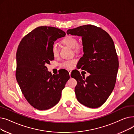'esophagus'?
Returning a JSON list of instances; mask_svg holds the SVG:
<instances>
[{
	"mask_svg": "<svg viewBox=\"0 0 134 134\" xmlns=\"http://www.w3.org/2000/svg\"><path fill=\"white\" fill-rule=\"evenodd\" d=\"M71 72H72V71H71V70H68V73L69 74V76H71Z\"/></svg>",
	"mask_w": 134,
	"mask_h": 134,
	"instance_id": "1",
	"label": "esophagus"
}]
</instances>
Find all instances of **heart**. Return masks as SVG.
<instances>
[{
	"label": "heart",
	"instance_id": "b5f03b06",
	"mask_svg": "<svg viewBox=\"0 0 134 134\" xmlns=\"http://www.w3.org/2000/svg\"><path fill=\"white\" fill-rule=\"evenodd\" d=\"M61 43L69 48L72 49H75V51H78L79 50L80 47L78 46V41L76 37L72 36H66L61 41ZM51 51L54 57H56L59 54V49L57 45V44L54 43L51 48ZM76 63V60L75 59H73L71 60H67L63 61L61 66L63 67L71 69L73 67L75 63Z\"/></svg>",
	"mask_w": 134,
	"mask_h": 134
}]
</instances>
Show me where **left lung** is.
Segmentation results:
<instances>
[{
	"label": "left lung",
	"mask_w": 134,
	"mask_h": 134,
	"mask_svg": "<svg viewBox=\"0 0 134 134\" xmlns=\"http://www.w3.org/2000/svg\"><path fill=\"white\" fill-rule=\"evenodd\" d=\"M68 35L82 37L83 55L79 67L90 73L86 78L77 71L76 99L90 108H97L107 101L116 81L119 62L114 41L102 28L92 25L68 29Z\"/></svg>",
	"instance_id": "1"
}]
</instances>
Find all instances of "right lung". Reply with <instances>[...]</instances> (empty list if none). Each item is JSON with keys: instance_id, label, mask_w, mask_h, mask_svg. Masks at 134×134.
<instances>
[{"instance_id": "add662e5", "label": "right lung", "mask_w": 134, "mask_h": 134, "mask_svg": "<svg viewBox=\"0 0 134 134\" xmlns=\"http://www.w3.org/2000/svg\"><path fill=\"white\" fill-rule=\"evenodd\" d=\"M65 32L55 27L35 28L21 40L16 53V77L25 99L39 110L52 108L60 100L69 73L52 75L47 64L54 60L51 48Z\"/></svg>"}]
</instances>
